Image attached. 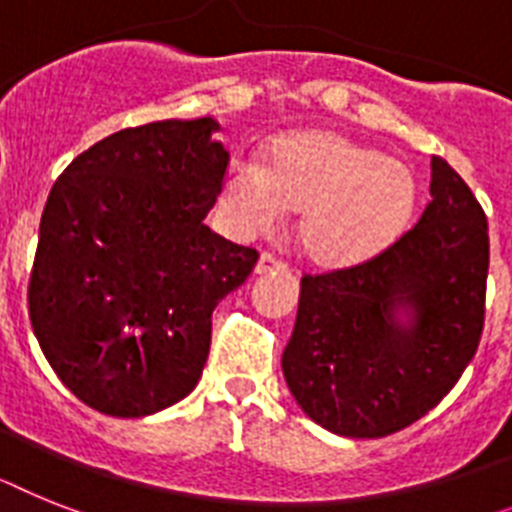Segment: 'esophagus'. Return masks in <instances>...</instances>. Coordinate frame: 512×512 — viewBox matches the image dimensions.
Wrapping results in <instances>:
<instances>
[{
  "label": "esophagus",
  "mask_w": 512,
  "mask_h": 512,
  "mask_svg": "<svg viewBox=\"0 0 512 512\" xmlns=\"http://www.w3.org/2000/svg\"><path fill=\"white\" fill-rule=\"evenodd\" d=\"M289 270V263H283L281 257L273 255V252H265L260 257V263H257V273L260 276H268V273H286Z\"/></svg>",
  "instance_id": "esophagus-1"
}]
</instances>
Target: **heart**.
<instances>
[{"label": "heart", "mask_w": 512, "mask_h": 512, "mask_svg": "<svg viewBox=\"0 0 512 512\" xmlns=\"http://www.w3.org/2000/svg\"><path fill=\"white\" fill-rule=\"evenodd\" d=\"M416 203L414 169L354 137L304 130L278 137L265 169L236 163L226 205L247 229L268 231L302 213L299 239L320 265H354L395 242Z\"/></svg>", "instance_id": "b5f03b06"}]
</instances>
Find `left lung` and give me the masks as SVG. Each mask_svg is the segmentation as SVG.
Segmentation results:
<instances>
[{
    "label": "left lung",
    "instance_id": "left-lung-1",
    "mask_svg": "<svg viewBox=\"0 0 512 512\" xmlns=\"http://www.w3.org/2000/svg\"><path fill=\"white\" fill-rule=\"evenodd\" d=\"M419 221L362 263L304 273L283 377L320 427L385 437L432 411L474 359L484 330L489 226L448 161L432 156ZM411 306L409 326L394 320Z\"/></svg>",
    "mask_w": 512,
    "mask_h": 512
}]
</instances>
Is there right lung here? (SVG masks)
I'll list each match as a JSON object with an SVG mask.
<instances>
[{
	"label": "right lung",
	"instance_id": "1",
	"mask_svg": "<svg viewBox=\"0 0 512 512\" xmlns=\"http://www.w3.org/2000/svg\"><path fill=\"white\" fill-rule=\"evenodd\" d=\"M216 130L210 117L119 130L46 197L30 325L59 380L101 414L135 419L190 395L213 309L260 260L203 223L229 169Z\"/></svg>",
	"mask_w": 512,
	"mask_h": 512
}]
</instances>
